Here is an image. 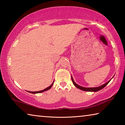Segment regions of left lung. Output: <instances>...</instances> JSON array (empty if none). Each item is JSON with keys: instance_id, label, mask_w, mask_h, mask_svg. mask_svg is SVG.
Returning <instances> with one entry per match:
<instances>
[{"instance_id": "1", "label": "left lung", "mask_w": 125, "mask_h": 125, "mask_svg": "<svg viewBox=\"0 0 125 125\" xmlns=\"http://www.w3.org/2000/svg\"><path fill=\"white\" fill-rule=\"evenodd\" d=\"M72 78V82L74 85L75 86L76 88H77L78 89H79L82 90H83V91H86V92H98V91L100 90L101 89H102L103 88H104L105 87L106 85H107L108 83H109L110 82V80L111 79H110V80H109L108 82H107V83H105L104 84H103V85H101L100 86H98V87H95V88H84V87H82V86H80L79 85H78L77 84H76L74 81V80L73 79L72 77H71Z\"/></svg>"}]
</instances>
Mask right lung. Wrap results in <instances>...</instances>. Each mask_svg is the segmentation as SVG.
<instances>
[{
    "instance_id": "obj_1",
    "label": "right lung",
    "mask_w": 125,
    "mask_h": 125,
    "mask_svg": "<svg viewBox=\"0 0 125 125\" xmlns=\"http://www.w3.org/2000/svg\"><path fill=\"white\" fill-rule=\"evenodd\" d=\"M53 83H54V81H53V82L51 85L50 86H48V87H47V88H46V89H43V90H42L38 91V92H29V91H28V92L31 93H32V94H36V93H42V92H45V91H46V90H48L50 89L51 88L52 86Z\"/></svg>"
}]
</instances>
